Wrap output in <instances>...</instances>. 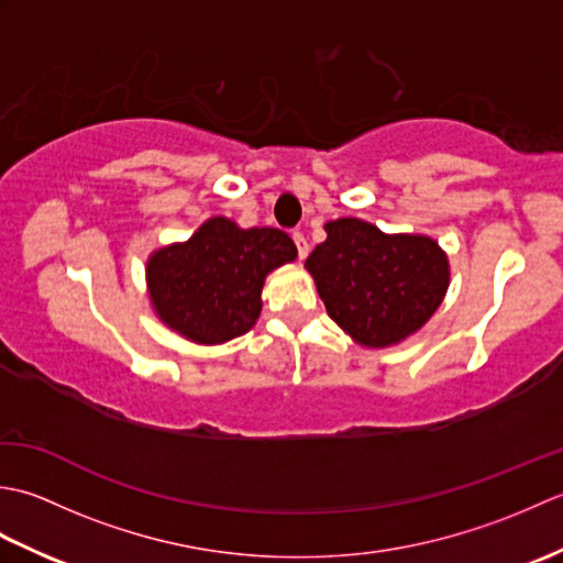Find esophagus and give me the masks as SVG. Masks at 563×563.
Returning <instances> with one entry per match:
<instances>
[{
	"label": "esophagus",
	"mask_w": 563,
	"mask_h": 563,
	"mask_svg": "<svg viewBox=\"0 0 563 563\" xmlns=\"http://www.w3.org/2000/svg\"><path fill=\"white\" fill-rule=\"evenodd\" d=\"M292 239H295V246H297V256H300V261H305L307 254H309V244H307L305 234L302 232H295Z\"/></svg>",
	"instance_id": "34e87169"
}]
</instances>
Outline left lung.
<instances>
[{"label":"left lung","instance_id":"1","mask_svg":"<svg viewBox=\"0 0 563 563\" xmlns=\"http://www.w3.org/2000/svg\"><path fill=\"white\" fill-rule=\"evenodd\" d=\"M305 261L329 317L365 345L387 349L435 314L450 285V263L435 239L385 234L357 218L324 224Z\"/></svg>","mask_w":563,"mask_h":563}]
</instances>
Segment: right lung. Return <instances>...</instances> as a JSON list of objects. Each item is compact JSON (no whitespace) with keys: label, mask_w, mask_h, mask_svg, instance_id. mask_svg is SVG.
Masks as SVG:
<instances>
[{"label":"right lung","mask_w":563,"mask_h":563,"mask_svg":"<svg viewBox=\"0 0 563 563\" xmlns=\"http://www.w3.org/2000/svg\"><path fill=\"white\" fill-rule=\"evenodd\" d=\"M295 258V242L275 227L242 230L210 218L188 242L150 256V300L164 324L188 341H232L256 324L266 275Z\"/></svg>","instance_id":"right-lung-1"}]
</instances>
